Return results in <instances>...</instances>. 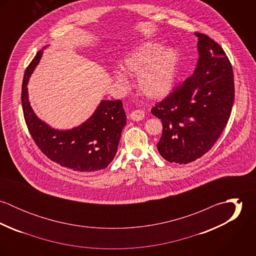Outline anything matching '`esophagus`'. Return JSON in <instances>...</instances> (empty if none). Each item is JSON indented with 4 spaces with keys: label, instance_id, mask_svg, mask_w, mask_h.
<instances>
[{
    "label": "esophagus",
    "instance_id": "1",
    "mask_svg": "<svg viewBox=\"0 0 256 256\" xmlns=\"http://www.w3.org/2000/svg\"><path fill=\"white\" fill-rule=\"evenodd\" d=\"M145 116V112L143 110H134L131 112L130 114V118L133 120V121H140L144 118Z\"/></svg>",
    "mask_w": 256,
    "mask_h": 256
}]
</instances>
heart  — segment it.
Segmentation results:
<instances>
[{"instance_id":"obj_1","label":"heart","mask_w":256,"mask_h":256,"mask_svg":"<svg viewBox=\"0 0 256 256\" xmlns=\"http://www.w3.org/2000/svg\"><path fill=\"white\" fill-rule=\"evenodd\" d=\"M180 57L174 48L154 41H145L135 46L121 61V72H114L115 82L126 88L125 74L137 76L138 90L150 100H162L172 90L178 74Z\"/></svg>"}]
</instances>
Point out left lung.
Masks as SVG:
<instances>
[{
    "mask_svg": "<svg viewBox=\"0 0 256 256\" xmlns=\"http://www.w3.org/2000/svg\"><path fill=\"white\" fill-rule=\"evenodd\" d=\"M195 36L199 58L192 76L150 110L162 123L158 152L180 164L196 160L216 143L234 100L232 67L224 51L210 37Z\"/></svg>",
    "mask_w": 256,
    "mask_h": 256,
    "instance_id": "obj_1",
    "label": "left lung"
}]
</instances>
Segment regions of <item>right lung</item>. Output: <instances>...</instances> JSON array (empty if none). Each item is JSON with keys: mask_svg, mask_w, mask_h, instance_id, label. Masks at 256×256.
Returning a JSON list of instances; mask_svg holds the SVG:
<instances>
[{"mask_svg": "<svg viewBox=\"0 0 256 256\" xmlns=\"http://www.w3.org/2000/svg\"><path fill=\"white\" fill-rule=\"evenodd\" d=\"M46 47L37 52L24 76L22 104L28 131L41 152L62 166L78 172L104 170L116 154L126 125L122 102L102 100L86 121L72 129L59 130L49 126L34 113L28 92L30 78Z\"/></svg>", "mask_w": 256, "mask_h": 256, "instance_id": "right-lung-1", "label": "right lung"}]
</instances>
